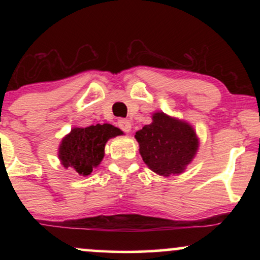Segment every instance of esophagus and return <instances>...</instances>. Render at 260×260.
Instances as JSON below:
<instances>
[{
    "label": "esophagus",
    "instance_id": "34e87169",
    "mask_svg": "<svg viewBox=\"0 0 260 260\" xmlns=\"http://www.w3.org/2000/svg\"><path fill=\"white\" fill-rule=\"evenodd\" d=\"M117 126L120 127L121 129L123 131V132H126V133H129L131 128H132V124H131V122L128 120H123V118H122V120H118Z\"/></svg>",
    "mask_w": 260,
    "mask_h": 260
}]
</instances>
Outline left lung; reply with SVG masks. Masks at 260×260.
Returning a JSON list of instances; mask_svg holds the SVG:
<instances>
[{
	"label": "left lung",
	"instance_id": "obj_1",
	"mask_svg": "<svg viewBox=\"0 0 260 260\" xmlns=\"http://www.w3.org/2000/svg\"><path fill=\"white\" fill-rule=\"evenodd\" d=\"M151 123L136 132L139 154L151 171L162 177L180 175L192 162L199 138L192 124L156 111Z\"/></svg>",
	"mask_w": 260,
	"mask_h": 260
}]
</instances>
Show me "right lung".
I'll return each instance as SVG.
<instances>
[{
  "label": "right lung",
  "instance_id": "right-lung-1",
  "mask_svg": "<svg viewBox=\"0 0 260 260\" xmlns=\"http://www.w3.org/2000/svg\"><path fill=\"white\" fill-rule=\"evenodd\" d=\"M123 132L112 124L73 127L58 145V159L64 169H73L80 176H89L105 156L107 140Z\"/></svg>",
  "mask_w": 260,
  "mask_h": 260
}]
</instances>
